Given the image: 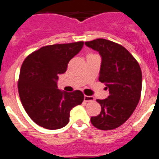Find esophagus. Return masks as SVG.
<instances>
[{
	"label": "esophagus",
	"instance_id": "obj_1",
	"mask_svg": "<svg viewBox=\"0 0 159 159\" xmlns=\"http://www.w3.org/2000/svg\"><path fill=\"white\" fill-rule=\"evenodd\" d=\"M95 100V98L93 96H89V95H84V102H92Z\"/></svg>",
	"mask_w": 159,
	"mask_h": 159
}]
</instances>
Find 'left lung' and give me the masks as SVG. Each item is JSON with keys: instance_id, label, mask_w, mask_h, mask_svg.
<instances>
[{"instance_id": "1", "label": "left lung", "mask_w": 159, "mask_h": 159, "mask_svg": "<svg viewBox=\"0 0 159 159\" xmlns=\"http://www.w3.org/2000/svg\"><path fill=\"white\" fill-rule=\"evenodd\" d=\"M85 44L101 56L99 80L109 89L107 99L96 100L101 106V112L91 118V122L99 130H113L127 121L139 102L141 68L134 57L119 43L96 39Z\"/></svg>"}]
</instances>
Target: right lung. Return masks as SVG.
Wrapping results in <instances>:
<instances>
[{"label":"right lung","mask_w":159,"mask_h":159,"mask_svg":"<svg viewBox=\"0 0 159 159\" xmlns=\"http://www.w3.org/2000/svg\"><path fill=\"white\" fill-rule=\"evenodd\" d=\"M83 46V41L44 46L24 60L18 80L20 99L32 121L43 128L65 127L71 109L84 101L82 92L67 93L58 89L57 83Z\"/></svg>","instance_id":"obj_1"}]
</instances>
